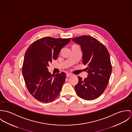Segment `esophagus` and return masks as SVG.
Masks as SVG:
<instances>
[{
	"label": "esophagus",
	"mask_w": 132,
	"mask_h": 132,
	"mask_svg": "<svg viewBox=\"0 0 132 132\" xmlns=\"http://www.w3.org/2000/svg\"><path fill=\"white\" fill-rule=\"evenodd\" d=\"M72 74H71V73H68V74H66V76L67 77H69V76H72Z\"/></svg>",
	"instance_id": "esophagus-1"
}]
</instances>
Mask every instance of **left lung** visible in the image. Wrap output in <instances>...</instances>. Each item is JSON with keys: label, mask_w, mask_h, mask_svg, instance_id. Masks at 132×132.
I'll list each match as a JSON object with an SVG mask.
<instances>
[{"label": "left lung", "mask_w": 132, "mask_h": 132, "mask_svg": "<svg viewBox=\"0 0 132 132\" xmlns=\"http://www.w3.org/2000/svg\"><path fill=\"white\" fill-rule=\"evenodd\" d=\"M72 40L80 45L82 63L87 66L88 73L85 79L78 77V82L74 87L75 92L84 100L96 99L105 90L111 74L109 53L102 44L89 35L73 38Z\"/></svg>", "instance_id": "1"}]
</instances>
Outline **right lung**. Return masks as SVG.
I'll return each instance as SVG.
<instances>
[{"instance_id":"add662e5","label":"right lung","mask_w":132,"mask_h":132,"mask_svg":"<svg viewBox=\"0 0 132 132\" xmlns=\"http://www.w3.org/2000/svg\"><path fill=\"white\" fill-rule=\"evenodd\" d=\"M71 38H40L29 46L24 59L22 73L31 95L43 103L51 102L59 96L65 81V72L52 75L48 71L49 63L56 60L61 50Z\"/></svg>"}]
</instances>
